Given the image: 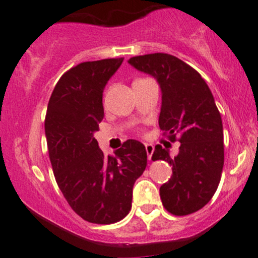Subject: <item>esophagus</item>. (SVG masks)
Returning a JSON list of instances; mask_svg holds the SVG:
<instances>
[{
  "label": "esophagus",
  "instance_id": "34e87169",
  "mask_svg": "<svg viewBox=\"0 0 258 258\" xmlns=\"http://www.w3.org/2000/svg\"><path fill=\"white\" fill-rule=\"evenodd\" d=\"M145 146H146V152H147V157H148V159L151 161L152 154H153V152H154L153 145H150V143H147V145H145Z\"/></svg>",
  "mask_w": 258,
  "mask_h": 258
}]
</instances>
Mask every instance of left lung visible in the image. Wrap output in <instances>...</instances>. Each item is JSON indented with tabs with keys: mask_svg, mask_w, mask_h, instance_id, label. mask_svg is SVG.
<instances>
[{
	"mask_svg": "<svg viewBox=\"0 0 258 258\" xmlns=\"http://www.w3.org/2000/svg\"><path fill=\"white\" fill-rule=\"evenodd\" d=\"M128 63L159 83V127L170 142H180L174 158L161 145L152 156L172 165V178L159 189L163 207L175 216L193 214L215 194L224 167L222 121L213 94L194 68L170 54L132 56Z\"/></svg>",
	"mask_w": 258,
	"mask_h": 258,
	"instance_id": "obj_1",
	"label": "left lung"
}]
</instances>
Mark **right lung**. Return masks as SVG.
Masks as SVG:
<instances>
[{
	"label": "right lung",
	"instance_id": "right-lung-1",
	"mask_svg": "<svg viewBox=\"0 0 258 258\" xmlns=\"http://www.w3.org/2000/svg\"><path fill=\"white\" fill-rule=\"evenodd\" d=\"M122 61H84L65 72L45 115L56 184L70 208L93 224H113L130 213L134 184L147 165V152L138 141L127 140L115 156L105 157L94 137L104 118V88Z\"/></svg>",
	"mask_w": 258,
	"mask_h": 258
}]
</instances>
